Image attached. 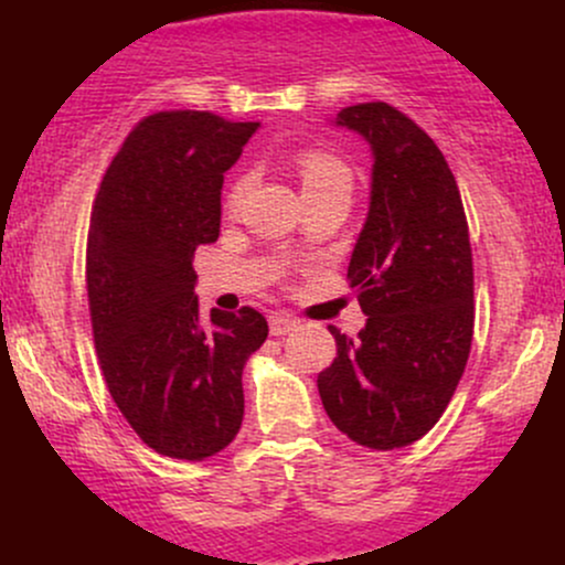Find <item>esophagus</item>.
Returning a JSON list of instances; mask_svg holds the SVG:
<instances>
[{"mask_svg":"<svg viewBox=\"0 0 565 565\" xmlns=\"http://www.w3.org/2000/svg\"><path fill=\"white\" fill-rule=\"evenodd\" d=\"M297 327H300V321H297L295 316H289V313H274V316H270V334H274V337H284V334L295 332Z\"/></svg>","mask_w":565,"mask_h":565,"instance_id":"esophagus-1","label":"esophagus"}]
</instances>
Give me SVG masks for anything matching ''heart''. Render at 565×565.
<instances>
[{
    "mask_svg": "<svg viewBox=\"0 0 565 565\" xmlns=\"http://www.w3.org/2000/svg\"><path fill=\"white\" fill-rule=\"evenodd\" d=\"M295 167L302 180L305 196L329 191V188H350L353 183L350 167L327 148H302V151H297ZM246 191H249V174H238L225 191V210H236Z\"/></svg>",
    "mask_w": 565,
    "mask_h": 565,
    "instance_id": "heart-1",
    "label": "heart"
}]
</instances>
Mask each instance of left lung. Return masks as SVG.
Instances as JSON below:
<instances>
[{
	"label": "left lung",
	"instance_id": "8db88e82",
	"mask_svg": "<svg viewBox=\"0 0 565 565\" xmlns=\"http://www.w3.org/2000/svg\"><path fill=\"white\" fill-rule=\"evenodd\" d=\"M337 125L374 153L372 201L348 265L369 316L340 334L319 374L329 419L377 451L414 444L449 406L472 345V249L457 180L423 127L387 103H359Z\"/></svg>",
	"mask_w": 565,
	"mask_h": 565
}]
</instances>
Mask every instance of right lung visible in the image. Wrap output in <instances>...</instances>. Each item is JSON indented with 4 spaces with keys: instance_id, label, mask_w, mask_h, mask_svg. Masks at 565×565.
Returning <instances> with one entry per match:
<instances>
[{
    "instance_id": "1",
    "label": "right lung",
    "mask_w": 565,
    "mask_h": 565,
    "mask_svg": "<svg viewBox=\"0 0 565 565\" xmlns=\"http://www.w3.org/2000/svg\"><path fill=\"white\" fill-rule=\"evenodd\" d=\"M257 121L159 111L121 142L93 204L87 297L97 361L114 404L146 446L172 459L212 457L244 419L242 372L268 337L255 308L193 295V252L220 236L223 172Z\"/></svg>"
}]
</instances>
